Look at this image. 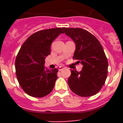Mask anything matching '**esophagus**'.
I'll return each instance as SVG.
<instances>
[{
	"label": "esophagus",
	"instance_id": "34e87169",
	"mask_svg": "<svg viewBox=\"0 0 123 123\" xmlns=\"http://www.w3.org/2000/svg\"><path fill=\"white\" fill-rule=\"evenodd\" d=\"M64 69L63 67H60L59 68H58V71H62V70H63V69Z\"/></svg>",
	"mask_w": 123,
	"mask_h": 123
}]
</instances>
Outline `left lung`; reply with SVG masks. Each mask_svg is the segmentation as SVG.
<instances>
[{
    "label": "left lung",
    "mask_w": 123,
    "mask_h": 123,
    "mask_svg": "<svg viewBox=\"0 0 123 123\" xmlns=\"http://www.w3.org/2000/svg\"><path fill=\"white\" fill-rule=\"evenodd\" d=\"M64 32L76 44L73 59L82 65L81 71L71 70L68 79L70 89L81 97L98 93L104 85L108 74V60L98 40L81 28H63Z\"/></svg>",
    "instance_id": "1"
}]
</instances>
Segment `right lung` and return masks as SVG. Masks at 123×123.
Returning <instances> with one entry per match:
<instances>
[{
	"label": "right lung",
	"mask_w": 123,
	"mask_h": 123,
	"mask_svg": "<svg viewBox=\"0 0 123 123\" xmlns=\"http://www.w3.org/2000/svg\"><path fill=\"white\" fill-rule=\"evenodd\" d=\"M63 28H52L32 34L24 42L15 60L16 75L24 91L34 97H43L53 90L58 69L44 67L45 56L50 54L52 42Z\"/></svg>",
	"instance_id": "obj_1"
}]
</instances>
